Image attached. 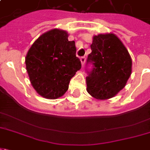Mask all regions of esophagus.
Returning a JSON list of instances; mask_svg holds the SVG:
<instances>
[{"label":"esophagus","instance_id":"obj_1","mask_svg":"<svg viewBox=\"0 0 150 150\" xmlns=\"http://www.w3.org/2000/svg\"><path fill=\"white\" fill-rule=\"evenodd\" d=\"M85 61H86V58L85 57H81V64H82V66H84V64L85 63Z\"/></svg>","mask_w":150,"mask_h":150}]
</instances>
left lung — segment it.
I'll return each instance as SVG.
<instances>
[{
	"instance_id": "left-lung-1",
	"label": "left lung",
	"mask_w": 150,
	"mask_h": 150,
	"mask_svg": "<svg viewBox=\"0 0 150 150\" xmlns=\"http://www.w3.org/2000/svg\"><path fill=\"white\" fill-rule=\"evenodd\" d=\"M92 53L88 64L87 91L98 100L114 97L125 87L132 71V60L127 48L115 34H100L93 36Z\"/></svg>"
}]
</instances>
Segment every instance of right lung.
<instances>
[{
  "instance_id": "obj_1",
  "label": "right lung",
  "mask_w": 150,
  "mask_h": 150,
  "mask_svg": "<svg viewBox=\"0 0 150 150\" xmlns=\"http://www.w3.org/2000/svg\"><path fill=\"white\" fill-rule=\"evenodd\" d=\"M60 29L45 32L35 41L26 55V69L36 92L47 99L62 96L71 78L81 68L76 56L75 42Z\"/></svg>"
}]
</instances>
